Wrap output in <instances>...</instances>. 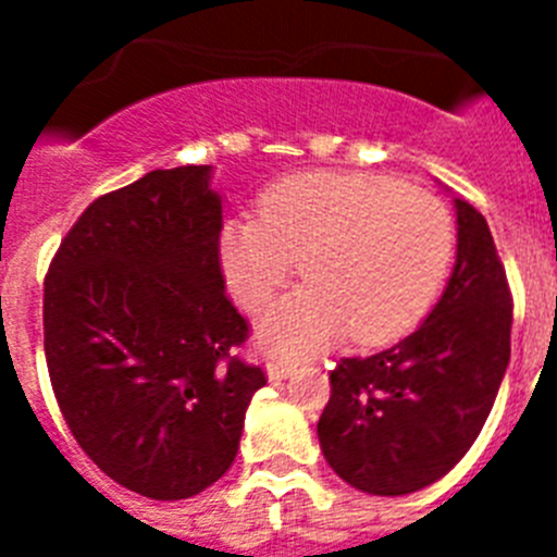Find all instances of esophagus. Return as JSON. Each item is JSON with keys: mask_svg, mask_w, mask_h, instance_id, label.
I'll return each mask as SVG.
<instances>
[{"mask_svg": "<svg viewBox=\"0 0 557 557\" xmlns=\"http://www.w3.org/2000/svg\"><path fill=\"white\" fill-rule=\"evenodd\" d=\"M295 373L293 362H284V359H270L268 362V379L270 382H282V379H289Z\"/></svg>", "mask_w": 557, "mask_h": 557, "instance_id": "obj_1", "label": "esophagus"}]
</instances>
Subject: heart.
<instances>
[{"label":"heart","instance_id":"b5f03b06","mask_svg":"<svg viewBox=\"0 0 557 557\" xmlns=\"http://www.w3.org/2000/svg\"><path fill=\"white\" fill-rule=\"evenodd\" d=\"M455 250L435 195L371 172L318 170L275 181L259 218H231L220 262L231 293L262 312L295 262L304 284L259 326L273 354H312L351 334L359 346L405 337L426 314Z\"/></svg>","mask_w":557,"mask_h":557}]
</instances>
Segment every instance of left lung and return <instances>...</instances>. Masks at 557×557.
I'll use <instances>...</instances> for the list:
<instances>
[{
  "mask_svg": "<svg viewBox=\"0 0 557 557\" xmlns=\"http://www.w3.org/2000/svg\"><path fill=\"white\" fill-rule=\"evenodd\" d=\"M457 262L441 301L387 351L339 359L318 421L326 462L373 496H405L449 474L480 435L510 362V298L494 236L455 198Z\"/></svg>",
  "mask_w": 557,
  "mask_h": 557,
  "instance_id": "8db88e82",
  "label": "left lung"
}]
</instances>
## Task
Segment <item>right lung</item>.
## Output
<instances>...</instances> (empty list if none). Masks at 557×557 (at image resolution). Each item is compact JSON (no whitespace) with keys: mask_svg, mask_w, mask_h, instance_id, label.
<instances>
[{"mask_svg":"<svg viewBox=\"0 0 557 557\" xmlns=\"http://www.w3.org/2000/svg\"><path fill=\"white\" fill-rule=\"evenodd\" d=\"M211 166L152 170L63 236L44 278L58 407L97 469L150 499H189L234 462L268 385L236 357L248 321L225 295Z\"/></svg>","mask_w":557,"mask_h":557,"instance_id":"add662e5","label":"right lung"}]
</instances>
